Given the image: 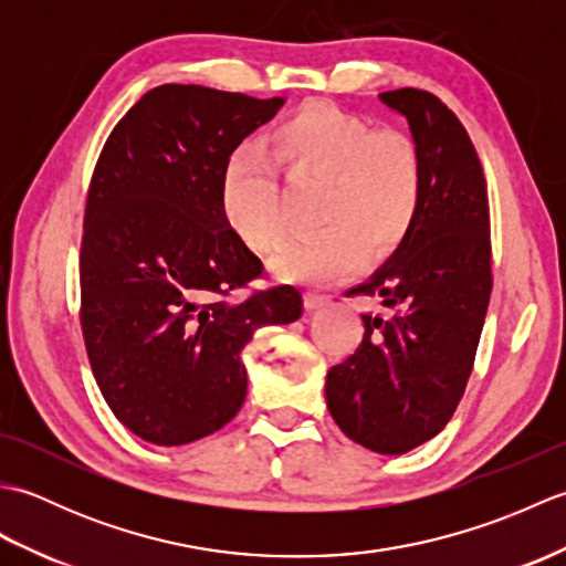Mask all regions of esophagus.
I'll list each match as a JSON object with an SVG mask.
<instances>
[{
  "mask_svg": "<svg viewBox=\"0 0 566 566\" xmlns=\"http://www.w3.org/2000/svg\"><path fill=\"white\" fill-rule=\"evenodd\" d=\"M328 302H331V296H328V294H321V292H306V296H304V306H306L308 311L326 306Z\"/></svg>",
  "mask_w": 566,
  "mask_h": 566,
  "instance_id": "obj_1",
  "label": "esophagus"
}]
</instances>
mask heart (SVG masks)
<instances>
[{
    "instance_id": "heart-1",
    "label": "heart",
    "mask_w": 566,
    "mask_h": 566,
    "mask_svg": "<svg viewBox=\"0 0 566 566\" xmlns=\"http://www.w3.org/2000/svg\"><path fill=\"white\" fill-rule=\"evenodd\" d=\"M276 170L292 182L321 179L314 235L292 240L274 258L280 276L328 284L353 274L365 252L379 260L399 248L426 197V163L403 130H375L326 102L298 106L268 136V150L240 148L221 179L226 223L248 248L270 255L290 226Z\"/></svg>"
}]
</instances>
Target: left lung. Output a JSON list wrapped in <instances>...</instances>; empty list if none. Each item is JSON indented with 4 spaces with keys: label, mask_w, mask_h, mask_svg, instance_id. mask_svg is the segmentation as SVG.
<instances>
[{
    "label": "left lung",
    "mask_w": 566,
    "mask_h": 566,
    "mask_svg": "<svg viewBox=\"0 0 566 566\" xmlns=\"http://www.w3.org/2000/svg\"><path fill=\"white\" fill-rule=\"evenodd\" d=\"M423 153L426 197L411 233L367 282L365 335L328 369L326 401L347 438L403 454L448 426L472 375L491 296L489 197L464 126L426 90L381 92Z\"/></svg>",
    "instance_id": "left-lung-1"
}]
</instances>
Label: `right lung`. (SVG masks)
<instances>
[{"label":"right lung","mask_w":566,"mask_h":566,"mask_svg":"<svg viewBox=\"0 0 566 566\" xmlns=\"http://www.w3.org/2000/svg\"><path fill=\"white\" fill-rule=\"evenodd\" d=\"M282 97L163 84L130 106L94 167L80 250V323L114 416L153 444L223 428L248 394L252 333L302 316L290 284L231 298L262 262L226 223L233 150Z\"/></svg>","instance_id":"obj_1"}]
</instances>
